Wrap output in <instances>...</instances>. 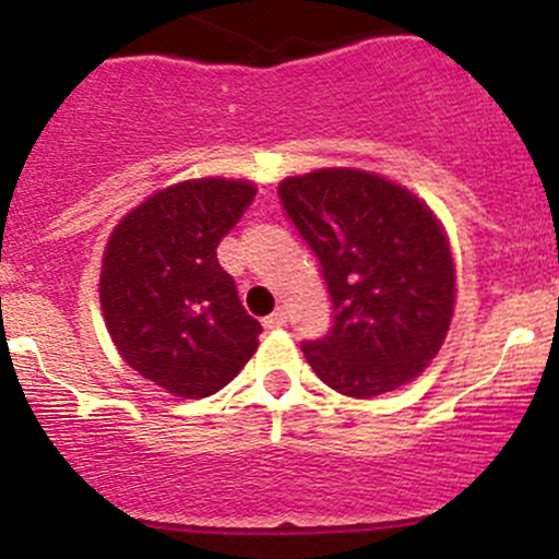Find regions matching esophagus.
Instances as JSON below:
<instances>
[{
    "label": "esophagus",
    "instance_id": "1",
    "mask_svg": "<svg viewBox=\"0 0 559 559\" xmlns=\"http://www.w3.org/2000/svg\"><path fill=\"white\" fill-rule=\"evenodd\" d=\"M286 321H289V316H286L284 308H278V311L270 313L262 324H264V330H281V326H286Z\"/></svg>",
    "mask_w": 559,
    "mask_h": 559
}]
</instances>
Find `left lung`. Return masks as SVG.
Wrapping results in <instances>:
<instances>
[{"label":"left lung","instance_id":"left-lung-1","mask_svg":"<svg viewBox=\"0 0 559 559\" xmlns=\"http://www.w3.org/2000/svg\"><path fill=\"white\" fill-rule=\"evenodd\" d=\"M278 194L335 313L321 341L302 343L313 373L357 400L414 381L454 313V259L436 213L405 186L352 167L295 175Z\"/></svg>","mask_w":559,"mask_h":559}]
</instances>
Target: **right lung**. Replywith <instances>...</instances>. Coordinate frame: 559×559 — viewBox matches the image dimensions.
<instances>
[{
  "label": "right lung",
  "instance_id": "1",
  "mask_svg": "<svg viewBox=\"0 0 559 559\" xmlns=\"http://www.w3.org/2000/svg\"><path fill=\"white\" fill-rule=\"evenodd\" d=\"M251 180L167 186L129 211L105 246L99 302L129 368L183 400L227 386L259 346L216 248L253 202Z\"/></svg>",
  "mask_w": 559,
  "mask_h": 559
}]
</instances>
